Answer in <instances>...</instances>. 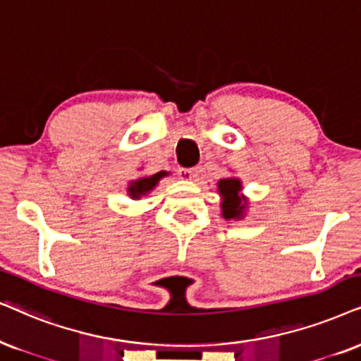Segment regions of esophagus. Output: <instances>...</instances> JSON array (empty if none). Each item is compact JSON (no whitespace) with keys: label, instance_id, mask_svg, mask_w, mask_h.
<instances>
[{"label":"esophagus","instance_id":"1","mask_svg":"<svg viewBox=\"0 0 361 361\" xmlns=\"http://www.w3.org/2000/svg\"><path fill=\"white\" fill-rule=\"evenodd\" d=\"M198 175V168H178V176L181 180H193Z\"/></svg>","mask_w":361,"mask_h":361}]
</instances>
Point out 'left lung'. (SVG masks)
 Listing matches in <instances>:
<instances>
[{"instance_id": "obj_1", "label": "left lung", "mask_w": 361, "mask_h": 361, "mask_svg": "<svg viewBox=\"0 0 361 361\" xmlns=\"http://www.w3.org/2000/svg\"><path fill=\"white\" fill-rule=\"evenodd\" d=\"M218 190H220V195L223 196V203H221L223 216H225L226 220H231V218H233V220L235 218H241L245 204L241 203V198L238 196L241 190L240 180H236V178L220 180V183H218Z\"/></svg>"}]
</instances>
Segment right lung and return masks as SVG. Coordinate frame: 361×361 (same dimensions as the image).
I'll list each match as a JSON object with an SVG mask.
<instances>
[{"label": "right lung", "instance_id": "right-lung-1", "mask_svg": "<svg viewBox=\"0 0 361 361\" xmlns=\"http://www.w3.org/2000/svg\"><path fill=\"white\" fill-rule=\"evenodd\" d=\"M166 173L165 171H159V173H157V175H153V176H148V178H141V180H136V181H133V183H131V186H130V195L133 196V198H140L141 195H147L148 191H152L154 186H157V183L159 180H161L163 176H165Z\"/></svg>", "mask_w": 361, "mask_h": 361}]
</instances>
